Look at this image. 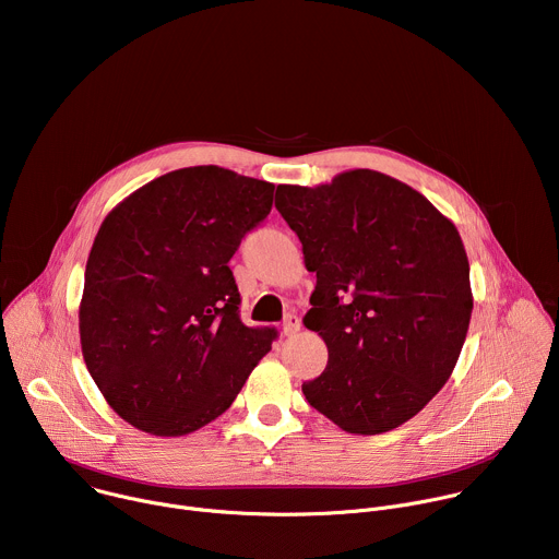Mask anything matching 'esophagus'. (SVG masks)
I'll return each instance as SVG.
<instances>
[{
    "label": "esophagus",
    "instance_id": "34e87169",
    "mask_svg": "<svg viewBox=\"0 0 559 559\" xmlns=\"http://www.w3.org/2000/svg\"><path fill=\"white\" fill-rule=\"evenodd\" d=\"M298 330H300V318L296 313H287L283 325H281L283 336H294V334H298Z\"/></svg>",
    "mask_w": 559,
    "mask_h": 559
}]
</instances>
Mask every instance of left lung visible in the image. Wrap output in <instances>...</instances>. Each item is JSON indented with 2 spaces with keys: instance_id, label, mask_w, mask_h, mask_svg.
<instances>
[{
  "instance_id": "1",
  "label": "left lung",
  "mask_w": 559,
  "mask_h": 559,
  "mask_svg": "<svg viewBox=\"0 0 559 559\" xmlns=\"http://www.w3.org/2000/svg\"><path fill=\"white\" fill-rule=\"evenodd\" d=\"M276 210L316 272L302 323L328 345L307 403L347 433L412 420L444 386L473 311L462 238L427 197L376 170L278 186Z\"/></svg>"
}]
</instances>
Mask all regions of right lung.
I'll use <instances>...</instances> for the list:
<instances>
[{
    "mask_svg": "<svg viewBox=\"0 0 559 559\" xmlns=\"http://www.w3.org/2000/svg\"><path fill=\"white\" fill-rule=\"evenodd\" d=\"M274 183L218 166L158 177L110 210L86 263L79 338L112 412L150 436L229 409L274 330L238 316L229 259L272 210Z\"/></svg>",
    "mask_w": 559,
    "mask_h": 559,
    "instance_id": "right-lung-1",
    "label": "right lung"
}]
</instances>
